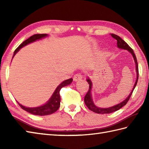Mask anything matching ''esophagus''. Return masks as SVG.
Here are the masks:
<instances>
[{"mask_svg":"<svg viewBox=\"0 0 149 149\" xmlns=\"http://www.w3.org/2000/svg\"><path fill=\"white\" fill-rule=\"evenodd\" d=\"M82 78H83V76H82V75L81 74H77L74 75V77L73 79H74V81H78L82 79Z\"/></svg>","mask_w":149,"mask_h":149,"instance_id":"34e87169","label":"esophagus"}]
</instances>
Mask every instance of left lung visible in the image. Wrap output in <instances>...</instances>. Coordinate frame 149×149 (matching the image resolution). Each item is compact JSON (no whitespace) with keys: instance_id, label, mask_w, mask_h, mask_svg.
I'll use <instances>...</instances> for the list:
<instances>
[{"instance_id":"8db88e82","label":"left lung","mask_w":149,"mask_h":149,"mask_svg":"<svg viewBox=\"0 0 149 149\" xmlns=\"http://www.w3.org/2000/svg\"><path fill=\"white\" fill-rule=\"evenodd\" d=\"M111 35L113 38L116 40L117 41V47L118 48L121 49H124V50H127L128 51L130 52L132 57H133L134 62H135V65H136V82L134 83V85L133 88H132V90L131 91V92L129 93L128 97L126 98V99L122 101V102H120L118 104H116L115 106H113L109 107H106V108H102V107H99L95 105V104L93 101V98H92V95H91V89H92V82L91 81L89 77L87 78V82L89 84V90H88L87 93L86 94V95L84 97V103L86 104V106L88 107V109L92 111L98 113V114H108V113H111L115 111H116L119 110L120 108H122L123 106H124L127 103L128 100L130 99V97L131 96V95L133 92V90L135 88L136 86L137 82L138 80V62H137V59H136V57L133 50H132L130 47L129 46L128 44L126 43L125 41H123L121 38L120 36L116 35L115 34H111Z\"/></svg>"}]
</instances>
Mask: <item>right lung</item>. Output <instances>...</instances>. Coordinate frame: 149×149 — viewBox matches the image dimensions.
Instances as JSON below:
<instances>
[{
    "mask_svg": "<svg viewBox=\"0 0 149 149\" xmlns=\"http://www.w3.org/2000/svg\"><path fill=\"white\" fill-rule=\"evenodd\" d=\"M47 36H48V34H34V35L31 36L26 40H25L23 43H21L20 45L18 46V48H17V49L15 50L14 55L13 56V58L16 54H17L19 50H20V49L22 48V47L27 45V44L35 42L36 40H38L42 38H45ZM72 81L73 79L71 78V79H66L64 81H63L62 83L56 88L54 92L53 93L52 95L50 98V99L47 101L45 104H43L42 106L36 107H27L24 106H22V104H20L18 102H17L19 104V106L21 107L22 109L26 111L28 113L33 114V115H39V116H45V115H51V114L55 113L59 107L60 102H61V97H60V95H59L60 90H61V89L63 87L68 86V85L72 83Z\"/></svg>",
    "mask_w": 149,
    "mask_h": 149,
    "instance_id": "obj_1",
    "label": "right lung"
}]
</instances>
